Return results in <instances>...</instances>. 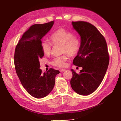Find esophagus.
<instances>
[{"label":"esophagus","instance_id":"esophagus-1","mask_svg":"<svg viewBox=\"0 0 121 121\" xmlns=\"http://www.w3.org/2000/svg\"><path fill=\"white\" fill-rule=\"evenodd\" d=\"M66 71L65 69H60V72H64Z\"/></svg>","mask_w":121,"mask_h":121}]
</instances>
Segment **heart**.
Instances as JSON below:
<instances>
[{"instance_id": "b5f03b06", "label": "heart", "mask_w": 121, "mask_h": 121, "mask_svg": "<svg viewBox=\"0 0 121 121\" xmlns=\"http://www.w3.org/2000/svg\"><path fill=\"white\" fill-rule=\"evenodd\" d=\"M50 42L43 40L41 43V48L43 53L49 55L52 52V44H61V50L62 53L65 54L57 56L52 60V64L55 67L63 68L66 65L68 54L71 56L77 55L80 48V40L79 37L73 34L72 31L64 28H59L55 30L51 35Z\"/></svg>"}]
</instances>
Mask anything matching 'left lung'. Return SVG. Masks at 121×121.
<instances>
[{
	"instance_id": "8db88e82",
	"label": "left lung",
	"mask_w": 121,
	"mask_h": 121,
	"mask_svg": "<svg viewBox=\"0 0 121 121\" xmlns=\"http://www.w3.org/2000/svg\"><path fill=\"white\" fill-rule=\"evenodd\" d=\"M73 28L81 37L80 48L73 65L82 67L79 73L71 69V85L81 95H90L102 82L109 62L106 42L94 25L86 22H73Z\"/></svg>"
}]
</instances>
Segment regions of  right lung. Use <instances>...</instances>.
Wrapping results in <instances>:
<instances>
[{
  "label": "right lung",
  "instance_id": "right-lung-1",
  "mask_svg": "<svg viewBox=\"0 0 121 121\" xmlns=\"http://www.w3.org/2000/svg\"><path fill=\"white\" fill-rule=\"evenodd\" d=\"M54 21L31 26L22 36L16 47L14 64L16 71L23 87L32 96L43 98L54 86L55 76L59 71L50 68L43 73L39 60L44 55L41 39L52 28Z\"/></svg>",
  "mask_w": 121,
  "mask_h": 121
}]
</instances>
